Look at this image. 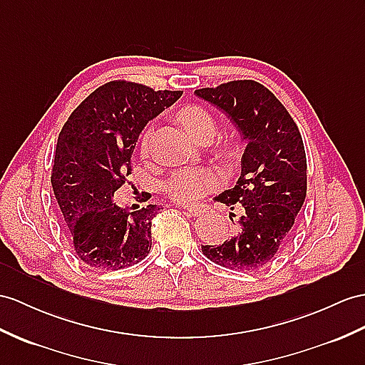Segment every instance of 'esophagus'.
Here are the masks:
<instances>
[{"instance_id": "34e87169", "label": "esophagus", "mask_w": 365, "mask_h": 365, "mask_svg": "<svg viewBox=\"0 0 365 365\" xmlns=\"http://www.w3.org/2000/svg\"><path fill=\"white\" fill-rule=\"evenodd\" d=\"M181 209L192 217H198L204 212L202 206H198V204H184V206H181Z\"/></svg>"}]
</instances>
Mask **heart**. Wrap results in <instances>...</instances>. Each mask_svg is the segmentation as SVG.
Returning <instances> with one entry per match:
<instances>
[{"label": "heart", "instance_id": "b5f03b06", "mask_svg": "<svg viewBox=\"0 0 365 365\" xmlns=\"http://www.w3.org/2000/svg\"><path fill=\"white\" fill-rule=\"evenodd\" d=\"M176 120L180 125L187 131V135L195 140H210L217 131V119L213 118L212 113L200 105H185L184 108L176 113ZM150 133L145 131L140 136L139 148L140 153H147L148 150ZM217 155L221 161L230 164L235 161L240 145L238 140L234 138H226L217 145ZM217 176L206 168H181L175 172L164 184V190L168 197L175 201L187 202L201 198L204 193H207L215 187Z\"/></svg>", "mask_w": 365, "mask_h": 365}]
</instances>
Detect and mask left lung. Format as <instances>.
<instances>
[{"instance_id": "obj_1", "label": "left lung", "mask_w": 365, "mask_h": 365, "mask_svg": "<svg viewBox=\"0 0 365 365\" xmlns=\"http://www.w3.org/2000/svg\"><path fill=\"white\" fill-rule=\"evenodd\" d=\"M198 97L225 111L245 140L242 173L235 187L215 198L230 213L234 232L221 245L201 246L210 262L234 271H257L287 242L307 197V156L300 131L268 88L234 80L201 88Z\"/></svg>"}]
</instances>
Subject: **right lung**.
Listing matches in <instances>:
<instances>
[{
	"label": "right lung",
	"mask_w": 365,
	"mask_h": 365,
	"mask_svg": "<svg viewBox=\"0 0 365 365\" xmlns=\"http://www.w3.org/2000/svg\"><path fill=\"white\" fill-rule=\"evenodd\" d=\"M181 96L113 80L88 96L61 128L51 184L74 251L90 268L118 271L148 255L159 207L127 212L113 197L131 175L140 131Z\"/></svg>",
	"instance_id": "right-lung-1"
}]
</instances>
